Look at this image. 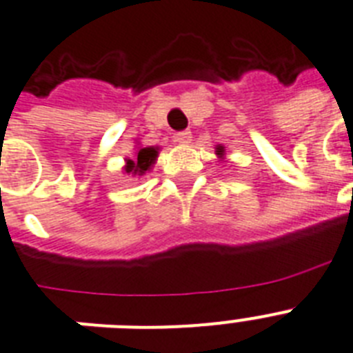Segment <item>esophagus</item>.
Masks as SVG:
<instances>
[{"mask_svg": "<svg viewBox=\"0 0 353 353\" xmlns=\"http://www.w3.org/2000/svg\"><path fill=\"white\" fill-rule=\"evenodd\" d=\"M191 140V131H179L173 134V142L188 143Z\"/></svg>", "mask_w": 353, "mask_h": 353, "instance_id": "esophagus-1", "label": "esophagus"}]
</instances>
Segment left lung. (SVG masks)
I'll list each match as a JSON object with an SVG mask.
<instances>
[{
    "instance_id": "obj_1",
    "label": "left lung",
    "mask_w": 353,
    "mask_h": 353,
    "mask_svg": "<svg viewBox=\"0 0 353 353\" xmlns=\"http://www.w3.org/2000/svg\"><path fill=\"white\" fill-rule=\"evenodd\" d=\"M216 157H219V159L224 157V148H222V145H216Z\"/></svg>"
}]
</instances>
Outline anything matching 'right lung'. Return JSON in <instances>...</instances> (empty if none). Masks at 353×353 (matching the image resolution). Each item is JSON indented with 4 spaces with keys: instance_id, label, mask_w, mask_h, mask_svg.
<instances>
[{
    "instance_id": "1",
    "label": "right lung",
    "mask_w": 353,
    "mask_h": 353,
    "mask_svg": "<svg viewBox=\"0 0 353 353\" xmlns=\"http://www.w3.org/2000/svg\"><path fill=\"white\" fill-rule=\"evenodd\" d=\"M157 157H159V148H140L134 154V159H125L123 171L132 176H142L153 168Z\"/></svg>"
}]
</instances>
